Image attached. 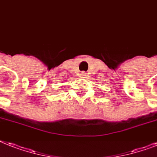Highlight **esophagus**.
I'll return each mask as SVG.
<instances>
[{
  "label": "esophagus",
  "instance_id": "1",
  "mask_svg": "<svg viewBox=\"0 0 157 157\" xmlns=\"http://www.w3.org/2000/svg\"><path fill=\"white\" fill-rule=\"evenodd\" d=\"M81 76H85V73H81Z\"/></svg>",
  "mask_w": 157,
  "mask_h": 157
}]
</instances>
